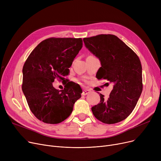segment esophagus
Segmentation results:
<instances>
[{
    "mask_svg": "<svg viewBox=\"0 0 161 161\" xmlns=\"http://www.w3.org/2000/svg\"><path fill=\"white\" fill-rule=\"evenodd\" d=\"M91 92V91L89 89H84L82 92V95H87L88 93H89V92Z\"/></svg>",
    "mask_w": 161,
    "mask_h": 161,
    "instance_id": "1",
    "label": "esophagus"
}]
</instances>
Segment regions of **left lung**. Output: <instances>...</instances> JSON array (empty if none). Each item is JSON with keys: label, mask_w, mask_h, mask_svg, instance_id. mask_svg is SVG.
Returning a JSON list of instances; mask_svg holds the SVG:
<instances>
[{"label": "left lung", "mask_w": 161, "mask_h": 161, "mask_svg": "<svg viewBox=\"0 0 161 161\" xmlns=\"http://www.w3.org/2000/svg\"><path fill=\"white\" fill-rule=\"evenodd\" d=\"M86 47L97 57L101 66L98 80L114 84L108 99L100 94V103L91 108L94 116L106 124L125 119L133 111L143 89L142 69L138 56L117 36L99 35L83 38Z\"/></svg>", "instance_id": "left-lung-1"}]
</instances>
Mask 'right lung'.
Segmentation results:
<instances>
[{"instance_id":"right-lung-1","label":"right lung","mask_w":161,"mask_h":161,"mask_svg":"<svg viewBox=\"0 0 161 161\" xmlns=\"http://www.w3.org/2000/svg\"><path fill=\"white\" fill-rule=\"evenodd\" d=\"M82 46L81 38H49L41 42L25 61L22 91L31 111L40 121L61 123L70 116L75 102L81 97L78 84L67 83L59 91L53 82L55 79L63 81Z\"/></svg>"}]
</instances>
